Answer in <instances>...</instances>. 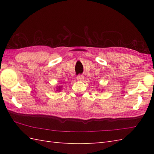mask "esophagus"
Returning a JSON list of instances; mask_svg holds the SVG:
<instances>
[{
    "instance_id": "1",
    "label": "esophagus",
    "mask_w": 154,
    "mask_h": 154,
    "mask_svg": "<svg viewBox=\"0 0 154 154\" xmlns=\"http://www.w3.org/2000/svg\"><path fill=\"white\" fill-rule=\"evenodd\" d=\"M77 79L78 81H82L84 79V76H83V75H78V76L77 77Z\"/></svg>"
}]
</instances>
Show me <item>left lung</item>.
<instances>
[{"label":"left lung","mask_w":154,"mask_h":154,"mask_svg":"<svg viewBox=\"0 0 154 154\" xmlns=\"http://www.w3.org/2000/svg\"><path fill=\"white\" fill-rule=\"evenodd\" d=\"M101 92H102V91H101Z\"/></svg>","instance_id":"1"}]
</instances>
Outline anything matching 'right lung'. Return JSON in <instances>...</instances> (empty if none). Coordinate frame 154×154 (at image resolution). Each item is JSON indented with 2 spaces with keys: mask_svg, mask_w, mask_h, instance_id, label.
Masks as SVG:
<instances>
[{
  "mask_svg": "<svg viewBox=\"0 0 154 154\" xmlns=\"http://www.w3.org/2000/svg\"><path fill=\"white\" fill-rule=\"evenodd\" d=\"M55 92H61V91L63 89H62V86L59 85V86H57L56 87H55Z\"/></svg>",
  "mask_w": 154,
  "mask_h": 154,
  "instance_id": "1",
  "label": "right lung"
}]
</instances>
